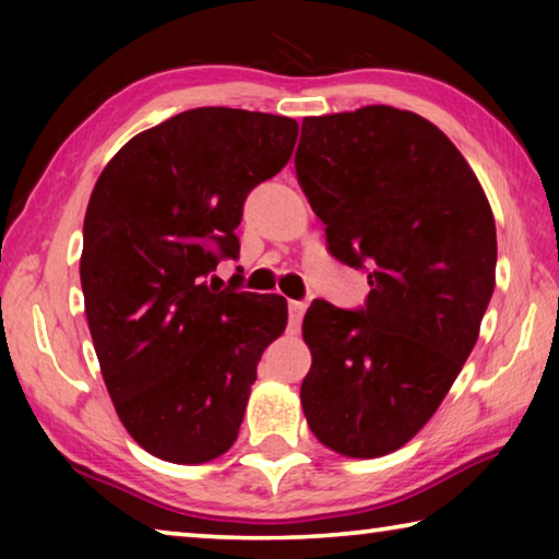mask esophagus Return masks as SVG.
I'll use <instances>...</instances> for the list:
<instances>
[{
  "label": "esophagus",
  "instance_id": "esophagus-1",
  "mask_svg": "<svg viewBox=\"0 0 559 559\" xmlns=\"http://www.w3.org/2000/svg\"><path fill=\"white\" fill-rule=\"evenodd\" d=\"M306 302L302 300H290L288 302V320H290V330H298L300 328V320L306 316Z\"/></svg>",
  "mask_w": 559,
  "mask_h": 559
}]
</instances>
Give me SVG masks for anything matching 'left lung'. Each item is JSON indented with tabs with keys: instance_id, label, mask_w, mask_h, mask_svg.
<instances>
[{
	"instance_id": "left-lung-1",
	"label": "left lung",
	"mask_w": 559,
	"mask_h": 559,
	"mask_svg": "<svg viewBox=\"0 0 559 559\" xmlns=\"http://www.w3.org/2000/svg\"><path fill=\"white\" fill-rule=\"evenodd\" d=\"M296 173L330 253L370 266L362 310L313 300L302 318V414L335 453L386 456L431 419L476 345L496 288L493 210L456 145L392 106L302 120Z\"/></svg>"
}]
</instances>
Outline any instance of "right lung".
<instances>
[{"instance_id": "add662e5", "label": "right lung", "mask_w": 559, "mask_h": 559, "mask_svg": "<svg viewBox=\"0 0 559 559\" xmlns=\"http://www.w3.org/2000/svg\"><path fill=\"white\" fill-rule=\"evenodd\" d=\"M298 122L194 108L138 132L103 169L83 222L81 286L103 382L153 456L197 466L239 437L257 365L288 325L276 293L219 290L246 194L278 175Z\"/></svg>"}]
</instances>
